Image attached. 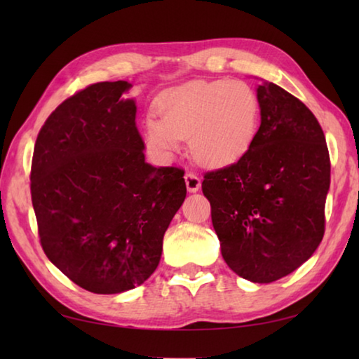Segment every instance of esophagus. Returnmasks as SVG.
Returning <instances> with one entry per match:
<instances>
[{
  "label": "esophagus",
  "instance_id": "esophagus-1",
  "mask_svg": "<svg viewBox=\"0 0 359 359\" xmlns=\"http://www.w3.org/2000/svg\"><path fill=\"white\" fill-rule=\"evenodd\" d=\"M185 185H187V190L188 191L196 193L199 188H201V179H199L196 174L187 172L185 174Z\"/></svg>",
  "mask_w": 359,
  "mask_h": 359
}]
</instances>
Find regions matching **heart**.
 I'll return each instance as SVG.
<instances>
[{
    "mask_svg": "<svg viewBox=\"0 0 359 359\" xmlns=\"http://www.w3.org/2000/svg\"><path fill=\"white\" fill-rule=\"evenodd\" d=\"M158 114L144 120L145 141L169 158L188 137L194 160L209 168L241 161L259 130V100L242 81H193L168 90L158 101Z\"/></svg>",
    "mask_w": 359,
    "mask_h": 359,
    "instance_id": "heart-1",
    "label": "heart"
}]
</instances>
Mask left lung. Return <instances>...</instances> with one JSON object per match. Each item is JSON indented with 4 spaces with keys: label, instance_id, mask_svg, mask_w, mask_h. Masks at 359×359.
<instances>
[{
    "label": "left lung",
    "instance_id": "8db88e82",
    "mask_svg": "<svg viewBox=\"0 0 359 359\" xmlns=\"http://www.w3.org/2000/svg\"><path fill=\"white\" fill-rule=\"evenodd\" d=\"M258 136L236 165L208 172L203 193L222 257L239 277L271 283L317 250L325 233L330 154L315 115L287 90L261 81Z\"/></svg>",
    "mask_w": 359,
    "mask_h": 359
}]
</instances>
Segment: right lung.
Listing matches in <instances>:
<instances>
[{"mask_svg": "<svg viewBox=\"0 0 359 359\" xmlns=\"http://www.w3.org/2000/svg\"><path fill=\"white\" fill-rule=\"evenodd\" d=\"M131 87L90 85L50 114L34 144L41 245L66 277L96 294L123 293L154 274L187 196L182 169L145 161Z\"/></svg>", "mask_w": 359, "mask_h": 359, "instance_id": "right-lung-1", "label": "right lung"}]
</instances>
